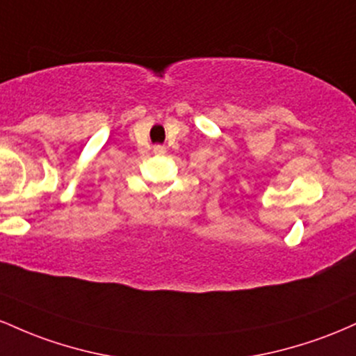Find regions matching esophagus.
I'll return each mask as SVG.
<instances>
[{"mask_svg":"<svg viewBox=\"0 0 356 356\" xmlns=\"http://www.w3.org/2000/svg\"><path fill=\"white\" fill-rule=\"evenodd\" d=\"M153 151H154V154H165L166 153V147L161 146V145H156V146L153 147Z\"/></svg>","mask_w":356,"mask_h":356,"instance_id":"obj_1","label":"esophagus"}]
</instances>
